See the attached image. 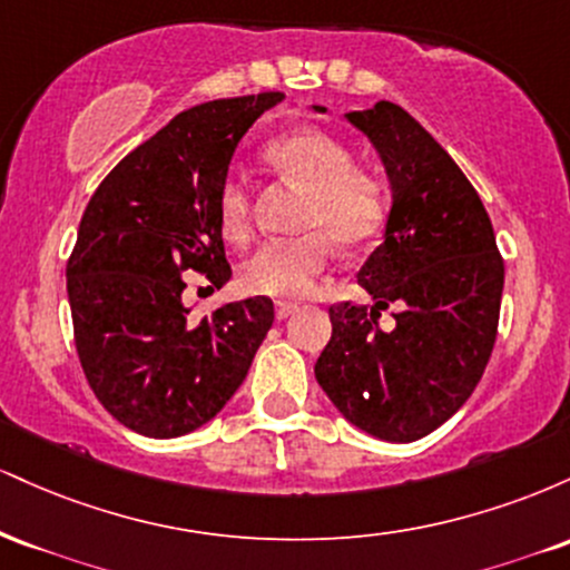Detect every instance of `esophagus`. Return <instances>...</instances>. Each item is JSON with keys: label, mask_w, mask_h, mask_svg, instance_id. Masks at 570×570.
<instances>
[{"label": "esophagus", "mask_w": 570, "mask_h": 570, "mask_svg": "<svg viewBox=\"0 0 570 570\" xmlns=\"http://www.w3.org/2000/svg\"><path fill=\"white\" fill-rule=\"evenodd\" d=\"M294 313V305L292 303H278L276 305V318L278 322H284V318H289Z\"/></svg>", "instance_id": "1"}]
</instances>
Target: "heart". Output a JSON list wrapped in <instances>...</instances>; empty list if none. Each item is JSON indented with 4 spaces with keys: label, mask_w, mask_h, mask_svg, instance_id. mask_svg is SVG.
Here are the masks:
<instances>
[{
    "label": "heart",
    "mask_w": 570,
    "mask_h": 570,
    "mask_svg": "<svg viewBox=\"0 0 570 570\" xmlns=\"http://www.w3.org/2000/svg\"><path fill=\"white\" fill-rule=\"evenodd\" d=\"M265 160L305 189L297 238H273L240 265L246 292L273 299H297L313 289L337 248H356L381 233L389 198L375 174L353 166V153L324 130H294L267 141ZM217 222L227 240H244L252 227V193L240 176H225L217 193Z\"/></svg>",
    "instance_id": "b5f03b06"
}]
</instances>
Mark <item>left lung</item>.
<instances>
[{
	"mask_svg": "<svg viewBox=\"0 0 570 570\" xmlns=\"http://www.w3.org/2000/svg\"><path fill=\"white\" fill-rule=\"evenodd\" d=\"M394 189L385 240L358 271L375 305H330L316 381L345 417L389 442H415L463 407L499 335L503 257L472 181L399 104L348 115ZM394 304L395 324L380 313Z\"/></svg>",
	"mask_w": 570,
	"mask_h": 570,
	"instance_id": "1",
	"label": "left lung"
}]
</instances>
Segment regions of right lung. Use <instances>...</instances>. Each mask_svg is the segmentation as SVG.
<instances>
[{"label":"right lung","mask_w":570,"mask_h":570,"mask_svg":"<svg viewBox=\"0 0 570 570\" xmlns=\"http://www.w3.org/2000/svg\"><path fill=\"white\" fill-rule=\"evenodd\" d=\"M281 98L267 90L179 112L85 206L67 263L77 356L98 402L136 434L168 440L212 421L271 330L267 297L193 322L181 273H203L217 289L230 281L217 193L235 144Z\"/></svg>","instance_id":"1"}]
</instances>
